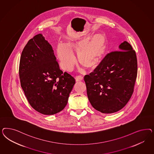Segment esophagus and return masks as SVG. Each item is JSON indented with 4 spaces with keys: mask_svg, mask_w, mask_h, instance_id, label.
I'll use <instances>...</instances> for the list:
<instances>
[{
    "mask_svg": "<svg viewBox=\"0 0 154 154\" xmlns=\"http://www.w3.org/2000/svg\"><path fill=\"white\" fill-rule=\"evenodd\" d=\"M83 79H84V78H83V77H82V76H81V75H78V76H76V77H75V79L76 82L80 81L82 80Z\"/></svg>",
    "mask_w": 154,
    "mask_h": 154,
    "instance_id": "34e87169",
    "label": "esophagus"
}]
</instances>
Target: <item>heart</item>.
I'll return each mask as SVG.
<instances>
[{
  "mask_svg": "<svg viewBox=\"0 0 154 154\" xmlns=\"http://www.w3.org/2000/svg\"><path fill=\"white\" fill-rule=\"evenodd\" d=\"M89 37L72 39L66 43L59 44L56 48L57 56L61 67L70 71L75 63L73 52H77L79 64L86 69H93L98 65L106 51V38L102 34Z\"/></svg>",
  "mask_w": 154,
  "mask_h": 154,
  "instance_id": "obj_1",
  "label": "heart"
}]
</instances>
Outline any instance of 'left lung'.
<instances>
[{"label":"left lung","mask_w":154,"mask_h":154,"mask_svg":"<svg viewBox=\"0 0 154 154\" xmlns=\"http://www.w3.org/2000/svg\"><path fill=\"white\" fill-rule=\"evenodd\" d=\"M137 75L135 51L124 41L119 51L108 54L94 72L84 77L91 106L103 113L121 109L133 94Z\"/></svg>","instance_id":"1"}]
</instances>
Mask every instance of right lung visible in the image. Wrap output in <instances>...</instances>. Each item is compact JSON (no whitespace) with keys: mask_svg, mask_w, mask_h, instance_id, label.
<instances>
[{"mask_svg":"<svg viewBox=\"0 0 154 154\" xmlns=\"http://www.w3.org/2000/svg\"><path fill=\"white\" fill-rule=\"evenodd\" d=\"M19 76L30 106L37 112L51 115L65 108L75 79L63 73L51 45L42 34L28 41L22 52Z\"/></svg>","mask_w":154,"mask_h":154,"instance_id":"obj_1","label":"right lung"}]
</instances>
